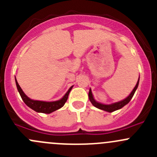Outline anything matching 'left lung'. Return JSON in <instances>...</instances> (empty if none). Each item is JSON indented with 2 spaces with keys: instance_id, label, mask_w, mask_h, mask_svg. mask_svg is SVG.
<instances>
[{
  "instance_id": "1",
  "label": "left lung",
  "mask_w": 157,
  "mask_h": 157,
  "mask_svg": "<svg viewBox=\"0 0 157 157\" xmlns=\"http://www.w3.org/2000/svg\"><path fill=\"white\" fill-rule=\"evenodd\" d=\"M139 79H140V77H139ZM139 79L137 82V84H136V86H134V88L133 89V90L131 91V93H130L129 96H127V97H126L125 99H123V100L119 101V102H114V103H112V104L100 103V102H97V101L94 99L93 93H92L91 89H90V91H89V99H90V101L91 102V103L93 104L95 107L101 109V110L105 111V112H114V111L118 110V109H120L122 108V107H124L125 105H127L128 102L131 101V99H132L134 93H135V91L137 90V87H138Z\"/></svg>"
}]
</instances>
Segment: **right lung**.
Here are the masks:
<instances>
[{
  "instance_id": "1",
  "label": "right lung",
  "mask_w": 157,
  "mask_h": 157,
  "mask_svg": "<svg viewBox=\"0 0 157 157\" xmlns=\"http://www.w3.org/2000/svg\"><path fill=\"white\" fill-rule=\"evenodd\" d=\"M15 81L19 93H20V96H21L22 99H23V102H25V104H26L27 106H29L30 109L36 111V112H41V113L45 114H50L52 113V112H55V111L58 110V109H61V107L64 106L66 101H67V98H68L70 92H71V89L73 88V86H71L69 90H67V93H65V95H64L61 99H59V100L53 101V102H45V101L33 100V99H30V98L28 97V96L25 94L24 92L23 91V90H22L21 87L20 86L17 79H16V77Z\"/></svg>"
}]
</instances>
